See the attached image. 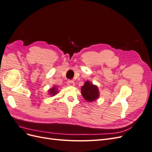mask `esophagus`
I'll use <instances>...</instances> for the list:
<instances>
[{
  "label": "esophagus",
  "mask_w": 152,
  "mask_h": 152,
  "mask_svg": "<svg viewBox=\"0 0 152 152\" xmlns=\"http://www.w3.org/2000/svg\"><path fill=\"white\" fill-rule=\"evenodd\" d=\"M67 84H68V86H75L74 82H73V80H69L67 82Z\"/></svg>",
  "instance_id": "34e87169"
}]
</instances>
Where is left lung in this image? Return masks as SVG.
Returning a JSON list of instances; mask_svg holds the SVG:
<instances>
[{"label":"left lung","mask_w":152,"mask_h":152,"mask_svg":"<svg viewBox=\"0 0 152 152\" xmlns=\"http://www.w3.org/2000/svg\"><path fill=\"white\" fill-rule=\"evenodd\" d=\"M81 94L86 101L93 102L98 98L99 91L97 86L86 81L84 85L81 87Z\"/></svg>","instance_id":"8db88e82"}]
</instances>
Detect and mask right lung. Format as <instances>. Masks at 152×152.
Returning a JSON list of instances; mask_svg holds the SVG:
<instances>
[{"label":"right lung","mask_w":152,"mask_h":152,"mask_svg":"<svg viewBox=\"0 0 152 152\" xmlns=\"http://www.w3.org/2000/svg\"><path fill=\"white\" fill-rule=\"evenodd\" d=\"M57 88L56 87H53L52 89H50V90H49V93H50V94H51L52 96H54L55 94H56V93H57V89H56Z\"/></svg>","instance_id":"right-lung-1"}]
</instances>
